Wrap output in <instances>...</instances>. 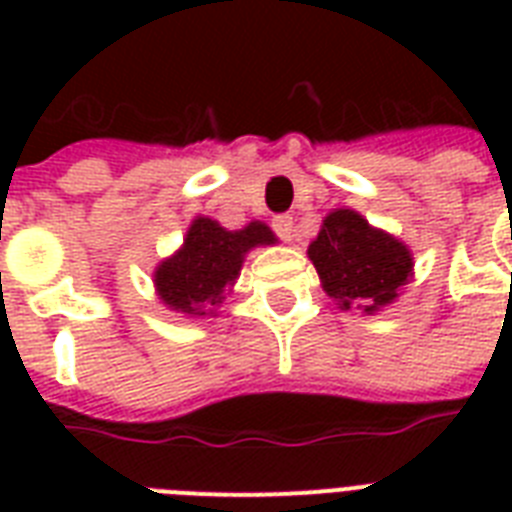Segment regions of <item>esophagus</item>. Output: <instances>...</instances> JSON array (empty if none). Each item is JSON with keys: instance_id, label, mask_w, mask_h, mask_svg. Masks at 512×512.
Wrapping results in <instances>:
<instances>
[{"instance_id": "1", "label": "esophagus", "mask_w": 512, "mask_h": 512, "mask_svg": "<svg viewBox=\"0 0 512 512\" xmlns=\"http://www.w3.org/2000/svg\"><path fill=\"white\" fill-rule=\"evenodd\" d=\"M273 231H276L281 241H292V236H295V220L289 215L273 217Z\"/></svg>"}]
</instances>
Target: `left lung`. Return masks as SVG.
<instances>
[{
    "mask_svg": "<svg viewBox=\"0 0 512 512\" xmlns=\"http://www.w3.org/2000/svg\"><path fill=\"white\" fill-rule=\"evenodd\" d=\"M308 257L319 273L321 289L340 311L374 316L396 303L412 281V249L393 233L369 225L356 209H332L321 220L319 236L308 244Z\"/></svg>",
    "mask_w": 512,
    "mask_h": 512,
    "instance_id": "8db88e82",
    "label": "left lung"
}]
</instances>
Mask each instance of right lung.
I'll return each mask as SVG.
<instances>
[{"mask_svg":"<svg viewBox=\"0 0 512 512\" xmlns=\"http://www.w3.org/2000/svg\"><path fill=\"white\" fill-rule=\"evenodd\" d=\"M276 241V233L260 220L228 231L212 217H193L180 249L156 265V297L188 319L217 316V308L239 279L247 252L273 247Z\"/></svg>","mask_w":512,"mask_h":512,"instance_id":"add662e5","label":"right lung"}]
</instances>
